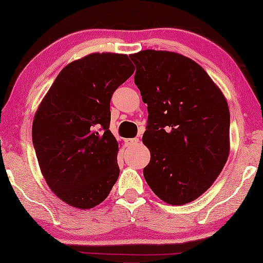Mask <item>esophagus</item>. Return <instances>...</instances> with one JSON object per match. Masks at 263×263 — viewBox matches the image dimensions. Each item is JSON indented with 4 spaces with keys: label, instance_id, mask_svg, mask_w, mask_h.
Here are the masks:
<instances>
[{
    "label": "esophagus",
    "instance_id": "34e87169",
    "mask_svg": "<svg viewBox=\"0 0 263 263\" xmlns=\"http://www.w3.org/2000/svg\"><path fill=\"white\" fill-rule=\"evenodd\" d=\"M125 142H127L128 146H134L136 143L139 142V139L138 138H134V139H127L125 140Z\"/></svg>",
    "mask_w": 263,
    "mask_h": 263
}]
</instances>
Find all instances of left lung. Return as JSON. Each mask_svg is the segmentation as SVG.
<instances>
[{
	"label": "left lung",
	"instance_id": "1",
	"mask_svg": "<svg viewBox=\"0 0 263 263\" xmlns=\"http://www.w3.org/2000/svg\"><path fill=\"white\" fill-rule=\"evenodd\" d=\"M135 85L147 104L142 142L151 160L143 176L168 204L202 195L230 153V110L225 96L200 64L181 53L142 50L129 55Z\"/></svg>",
	"mask_w": 263,
	"mask_h": 263
}]
</instances>
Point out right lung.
<instances>
[{"instance_id":"add662e5","label":"right lung","mask_w":263,"mask_h":263,"mask_svg":"<svg viewBox=\"0 0 263 263\" xmlns=\"http://www.w3.org/2000/svg\"><path fill=\"white\" fill-rule=\"evenodd\" d=\"M134 70L124 53H89L61 70L35 111L32 141L41 172L71 207L98 206L120 176L110 100Z\"/></svg>"}]
</instances>
